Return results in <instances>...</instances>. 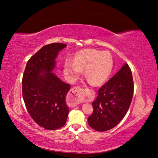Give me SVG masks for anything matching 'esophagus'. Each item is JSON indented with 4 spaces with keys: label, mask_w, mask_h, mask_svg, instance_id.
Instances as JSON below:
<instances>
[{
    "label": "esophagus",
    "mask_w": 158,
    "mask_h": 158,
    "mask_svg": "<svg viewBox=\"0 0 158 158\" xmlns=\"http://www.w3.org/2000/svg\"><path fill=\"white\" fill-rule=\"evenodd\" d=\"M83 94V89L79 86L73 87L70 89L69 102L71 106H76L80 102V98Z\"/></svg>",
    "instance_id": "obj_1"
}]
</instances>
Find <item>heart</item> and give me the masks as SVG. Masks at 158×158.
<instances>
[{
	"mask_svg": "<svg viewBox=\"0 0 158 158\" xmlns=\"http://www.w3.org/2000/svg\"><path fill=\"white\" fill-rule=\"evenodd\" d=\"M113 67V58L109 51L93 49L80 51L73 61L66 60L63 72L70 81L78 78L81 70H84V76L88 82L93 85L103 84L109 77Z\"/></svg>",
	"mask_w": 158,
	"mask_h": 158,
	"instance_id": "b5f03b06",
	"label": "heart"
}]
</instances>
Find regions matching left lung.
<instances>
[{
	"label": "left lung",
	"instance_id": "8db88e82",
	"mask_svg": "<svg viewBox=\"0 0 158 158\" xmlns=\"http://www.w3.org/2000/svg\"><path fill=\"white\" fill-rule=\"evenodd\" d=\"M133 93L132 72L126 63L99 88L98 97L92 103L94 112L88 118L89 126L99 132L117 126L130 107Z\"/></svg>",
	"mask_w": 158,
	"mask_h": 158
}]
</instances>
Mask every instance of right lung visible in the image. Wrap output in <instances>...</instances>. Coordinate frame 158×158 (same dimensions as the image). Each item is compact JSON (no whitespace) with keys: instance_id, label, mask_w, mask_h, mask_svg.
I'll list each match as a JSON object with an SVG mask.
<instances>
[{"instance_id":"add662e5","label":"right lung","mask_w":158,"mask_h":158,"mask_svg":"<svg viewBox=\"0 0 158 158\" xmlns=\"http://www.w3.org/2000/svg\"><path fill=\"white\" fill-rule=\"evenodd\" d=\"M66 44L46 45L28 60L22 78V95L27 112L38 125L56 130L66 122L69 109L65 97L70 85L51 71L56 57Z\"/></svg>"}]
</instances>
